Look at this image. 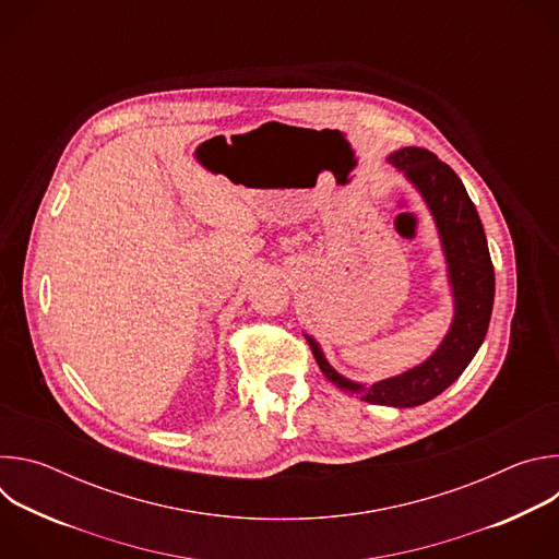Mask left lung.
I'll return each mask as SVG.
<instances>
[{
    "mask_svg": "<svg viewBox=\"0 0 559 559\" xmlns=\"http://www.w3.org/2000/svg\"><path fill=\"white\" fill-rule=\"evenodd\" d=\"M386 162L414 186L436 223L453 300L451 325L429 358L371 384L336 371L318 341L309 334L305 338L318 367L338 389L356 393L371 405L407 409L429 403L453 384L485 343L496 296V274L483 221L457 175L423 147L395 150Z\"/></svg>",
    "mask_w": 559,
    "mask_h": 559,
    "instance_id": "1",
    "label": "left lung"
}]
</instances>
